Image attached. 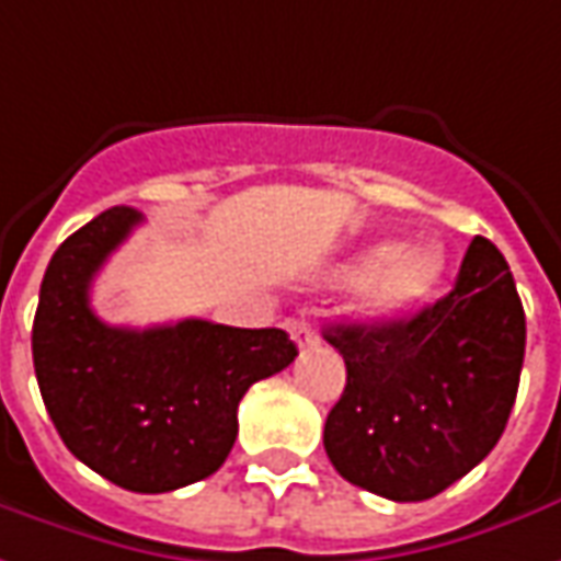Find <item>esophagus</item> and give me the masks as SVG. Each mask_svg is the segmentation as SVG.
Here are the masks:
<instances>
[{
	"instance_id": "obj_1",
	"label": "esophagus",
	"mask_w": 561,
	"mask_h": 561,
	"mask_svg": "<svg viewBox=\"0 0 561 561\" xmlns=\"http://www.w3.org/2000/svg\"><path fill=\"white\" fill-rule=\"evenodd\" d=\"M288 334H291V341H295L300 350H307V346L316 344V331L310 329L307 319H288Z\"/></svg>"
}]
</instances>
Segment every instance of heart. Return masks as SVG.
I'll use <instances>...</instances> for the list:
<instances>
[{
  "label": "heart",
  "mask_w": 561,
  "mask_h": 561,
  "mask_svg": "<svg viewBox=\"0 0 561 561\" xmlns=\"http://www.w3.org/2000/svg\"><path fill=\"white\" fill-rule=\"evenodd\" d=\"M445 251L436 242L392 245L377 242L359 257L331 270L334 282H356V312L365 319H392L436 295L445 276Z\"/></svg>",
  "instance_id": "b5f03b06"
}]
</instances>
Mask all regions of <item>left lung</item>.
Returning a JSON list of instances; mask_svg holds the SVG:
<instances>
[{"mask_svg": "<svg viewBox=\"0 0 561 561\" xmlns=\"http://www.w3.org/2000/svg\"><path fill=\"white\" fill-rule=\"evenodd\" d=\"M346 387L325 451L346 482L426 501L485 460L504 433L525 359V310L504 254L476 236L455 288L411 319L331 325Z\"/></svg>", "mask_w": 561, "mask_h": 561, "instance_id": "1", "label": "left lung"}]
</instances>
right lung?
I'll use <instances>...</instances> for the list:
<instances>
[{
    "label": "right lung",
    "mask_w": 561,
    "mask_h": 561,
    "mask_svg": "<svg viewBox=\"0 0 561 561\" xmlns=\"http://www.w3.org/2000/svg\"><path fill=\"white\" fill-rule=\"evenodd\" d=\"M140 224L116 205L55 251L33 319V365L57 433L85 467L119 489L162 494L220 470L251 383L288 368L282 329L184 319L156 329L106 325L91 282Z\"/></svg>",
    "instance_id": "right-lung-1"
}]
</instances>
